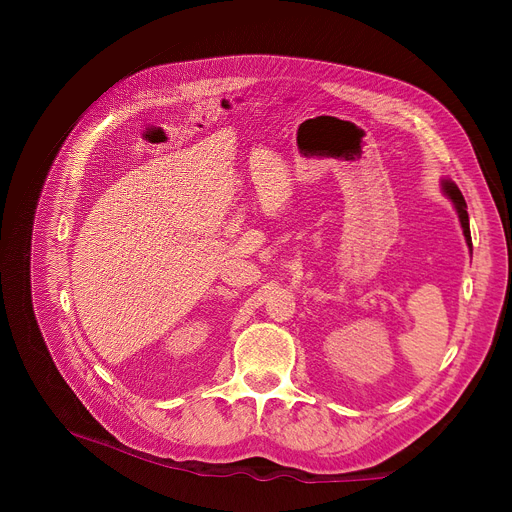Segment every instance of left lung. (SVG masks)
Segmentation results:
<instances>
[{
    "label": "left lung",
    "instance_id": "left-lung-1",
    "mask_svg": "<svg viewBox=\"0 0 512 512\" xmlns=\"http://www.w3.org/2000/svg\"><path fill=\"white\" fill-rule=\"evenodd\" d=\"M444 186V193L452 199V203L456 205V211H459V218H461V226H463V232H465V238H467V245L471 247V230H469V213H467V203H465V197L463 193L459 191V186H456L452 180H444L442 182Z\"/></svg>",
    "mask_w": 512,
    "mask_h": 512
}]
</instances>
